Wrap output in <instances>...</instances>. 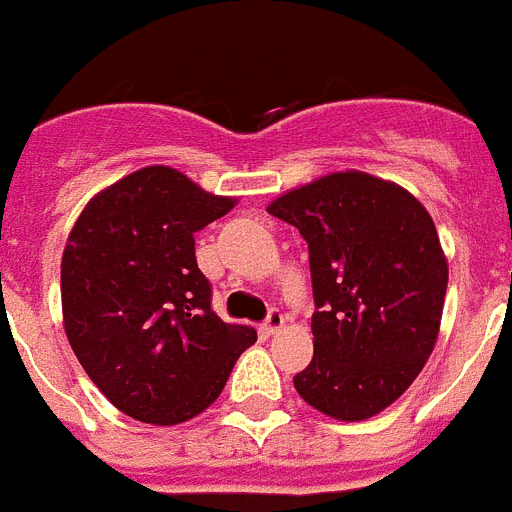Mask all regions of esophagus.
Instances as JSON below:
<instances>
[{"instance_id": "34e87169", "label": "esophagus", "mask_w": 512, "mask_h": 512, "mask_svg": "<svg viewBox=\"0 0 512 512\" xmlns=\"http://www.w3.org/2000/svg\"><path fill=\"white\" fill-rule=\"evenodd\" d=\"M282 328H284V315L279 310H271L269 315H266L264 325H261V330H264L266 336H274V333H279Z\"/></svg>"}]
</instances>
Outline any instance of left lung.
<instances>
[{
	"label": "left lung",
	"mask_w": 512,
	"mask_h": 512,
	"mask_svg": "<svg viewBox=\"0 0 512 512\" xmlns=\"http://www.w3.org/2000/svg\"><path fill=\"white\" fill-rule=\"evenodd\" d=\"M269 215L307 241L315 354L295 390L320 413L364 420L408 390L431 356L449 266L413 194L364 171L292 189Z\"/></svg>",
	"instance_id": "1"
}]
</instances>
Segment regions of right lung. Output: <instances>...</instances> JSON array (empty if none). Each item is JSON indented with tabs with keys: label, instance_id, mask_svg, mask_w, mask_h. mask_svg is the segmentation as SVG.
Wrapping results in <instances>:
<instances>
[{
	"label": "right lung",
	"instance_id": "right-lung-1",
	"mask_svg": "<svg viewBox=\"0 0 512 512\" xmlns=\"http://www.w3.org/2000/svg\"><path fill=\"white\" fill-rule=\"evenodd\" d=\"M235 200L148 166L84 207L63 248V325L102 395L140 423L174 425L223 392L256 330L212 310L194 233Z\"/></svg>",
	"mask_w": 512,
	"mask_h": 512
}]
</instances>
